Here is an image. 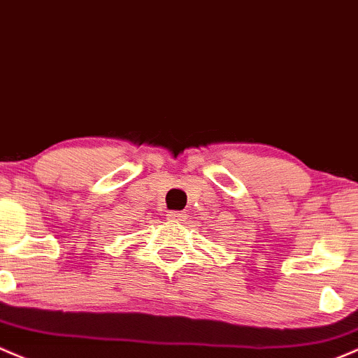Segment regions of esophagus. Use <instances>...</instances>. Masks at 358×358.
Masks as SVG:
<instances>
[{
  "label": "esophagus",
  "mask_w": 358,
  "mask_h": 358,
  "mask_svg": "<svg viewBox=\"0 0 358 358\" xmlns=\"http://www.w3.org/2000/svg\"><path fill=\"white\" fill-rule=\"evenodd\" d=\"M168 220H175V221H183L187 217L185 213H180V210H169V214H166Z\"/></svg>",
  "instance_id": "esophagus-1"
}]
</instances>
